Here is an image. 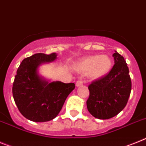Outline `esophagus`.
Here are the masks:
<instances>
[{
  "mask_svg": "<svg viewBox=\"0 0 146 146\" xmlns=\"http://www.w3.org/2000/svg\"><path fill=\"white\" fill-rule=\"evenodd\" d=\"M83 86V81L82 80H78V81L76 82V86L79 87Z\"/></svg>",
  "mask_w": 146,
  "mask_h": 146,
  "instance_id": "obj_1",
  "label": "esophagus"
}]
</instances>
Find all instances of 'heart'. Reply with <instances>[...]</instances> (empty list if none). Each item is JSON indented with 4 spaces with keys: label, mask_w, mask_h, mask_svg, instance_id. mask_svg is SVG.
I'll return each mask as SVG.
<instances>
[{
    "label": "heart",
    "mask_w": 146,
    "mask_h": 146,
    "mask_svg": "<svg viewBox=\"0 0 146 146\" xmlns=\"http://www.w3.org/2000/svg\"><path fill=\"white\" fill-rule=\"evenodd\" d=\"M112 60L109 56L91 55L83 58L74 64V68L80 73H87L92 80L103 78L110 71Z\"/></svg>",
    "instance_id": "obj_1"
}]
</instances>
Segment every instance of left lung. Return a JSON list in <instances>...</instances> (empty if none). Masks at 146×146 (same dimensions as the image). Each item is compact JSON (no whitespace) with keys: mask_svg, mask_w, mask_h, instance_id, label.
<instances>
[{"mask_svg":"<svg viewBox=\"0 0 146 146\" xmlns=\"http://www.w3.org/2000/svg\"><path fill=\"white\" fill-rule=\"evenodd\" d=\"M114 65L108 74L88 86V111L95 118L107 119L117 115L126 106L131 90L129 68L123 56L115 51Z\"/></svg>","mask_w":146,"mask_h":146,"instance_id":"1","label":"left lung"}]
</instances>
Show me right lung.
Returning <instances> with one entry per match:
<instances>
[{
    "label": "right lung",
    "instance_id": "add662e5",
    "mask_svg": "<svg viewBox=\"0 0 146 146\" xmlns=\"http://www.w3.org/2000/svg\"><path fill=\"white\" fill-rule=\"evenodd\" d=\"M56 59V53H37L23 60L17 69L12 86L14 100L21 114L31 121L46 122L55 118L75 88L73 83H50L40 75V66Z\"/></svg>",
    "mask_w": 146,
    "mask_h": 146
}]
</instances>
